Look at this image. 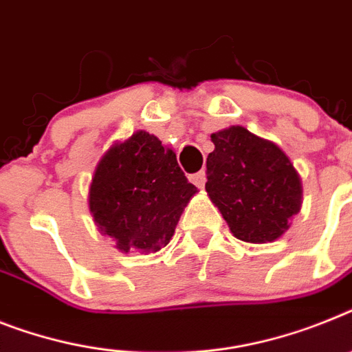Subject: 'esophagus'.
Here are the masks:
<instances>
[{"label":"esophagus","mask_w":352,"mask_h":352,"mask_svg":"<svg viewBox=\"0 0 352 352\" xmlns=\"http://www.w3.org/2000/svg\"><path fill=\"white\" fill-rule=\"evenodd\" d=\"M190 181L193 182L197 188H204L206 186V171H197L193 175L190 177Z\"/></svg>","instance_id":"obj_1"}]
</instances>
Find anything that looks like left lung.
Here are the masks:
<instances>
[{"label":"left lung","instance_id":"1","mask_svg":"<svg viewBox=\"0 0 352 352\" xmlns=\"http://www.w3.org/2000/svg\"><path fill=\"white\" fill-rule=\"evenodd\" d=\"M206 191L232 234L241 241L277 240L300 211L302 188L290 159L277 144L231 126L211 135Z\"/></svg>","mask_w":352,"mask_h":352}]
</instances>
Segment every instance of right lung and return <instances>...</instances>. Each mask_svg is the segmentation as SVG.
<instances>
[{"label": "right lung", "instance_id": "right-lung-1", "mask_svg": "<svg viewBox=\"0 0 352 352\" xmlns=\"http://www.w3.org/2000/svg\"><path fill=\"white\" fill-rule=\"evenodd\" d=\"M197 193L173 150L148 132L114 144L94 171L89 209L100 232L121 252H157L170 243L181 212Z\"/></svg>", "mask_w": 352, "mask_h": 352}]
</instances>
